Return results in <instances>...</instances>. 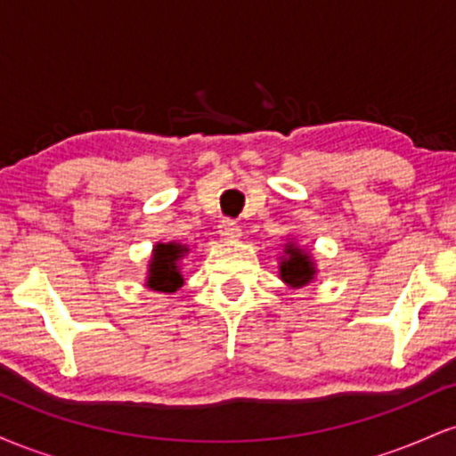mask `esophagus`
<instances>
[{
	"mask_svg": "<svg viewBox=\"0 0 456 456\" xmlns=\"http://www.w3.org/2000/svg\"><path fill=\"white\" fill-rule=\"evenodd\" d=\"M218 233H221L224 240H238L240 235H242V229H240V224L232 221V218H224V221L218 224Z\"/></svg>",
	"mask_w": 456,
	"mask_h": 456,
	"instance_id": "esophagus-1",
	"label": "esophagus"
}]
</instances>
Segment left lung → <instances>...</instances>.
I'll return each instance as SVG.
<instances>
[{
  "instance_id": "obj_1",
  "label": "left lung",
  "mask_w": 456,
  "mask_h": 456,
  "mask_svg": "<svg viewBox=\"0 0 456 456\" xmlns=\"http://www.w3.org/2000/svg\"><path fill=\"white\" fill-rule=\"evenodd\" d=\"M287 259H282L281 264V279L291 287H302L315 274L313 268V261L308 259V255L302 253L300 248H294V244L287 246Z\"/></svg>"
}]
</instances>
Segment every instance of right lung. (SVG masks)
Wrapping results in <instances>:
<instances>
[{
  "label": "right lung",
  "mask_w": 456,
  "mask_h": 456,
  "mask_svg": "<svg viewBox=\"0 0 456 456\" xmlns=\"http://www.w3.org/2000/svg\"><path fill=\"white\" fill-rule=\"evenodd\" d=\"M186 253L184 246L180 244H159L154 248V259L150 265V276H148V287L154 291H165L171 294L177 287H182L180 268H177V259Z\"/></svg>",
  "instance_id": "add662e5"
}]
</instances>
